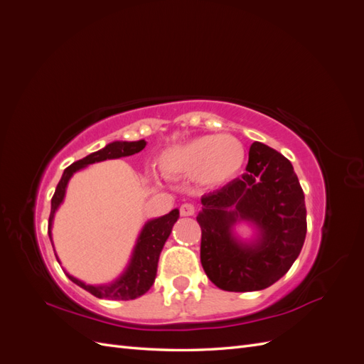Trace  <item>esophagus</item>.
<instances>
[{"instance_id":"34e87169","label":"esophagus","mask_w":364,"mask_h":364,"mask_svg":"<svg viewBox=\"0 0 364 364\" xmlns=\"http://www.w3.org/2000/svg\"><path fill=\"white\" fill-rule=\"evenodd\" d=\"M181 215H183V217H188V215H193L194 213H196V206L193 205V203H183L182 206H181Z\"/></svg>"}]
</instances>
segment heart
<instances>
[{
    "label": "heart",
    "instance_id": "heart-1",
    "mask_svg": "<svg viewBox=\"0 0 364 364\" xmlns=\"http://www.w3.org/2000/svg\"><path fill=\"white\" fill-rule=\"evenodd\" d=\"M245 159L241 142L230 135H205L162 153L161 170L171 178H196L206 185L226 182Z\"/></svg>",
    "mask_w": 364,
    "mask_h": 364
}]
</instances>
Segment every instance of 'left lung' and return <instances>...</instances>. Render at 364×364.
<instances>
[{"instance_id": "obj_1", "label": "left lung", "mask_w": 364, "mask_h": 364, "mask_svg": "<svg viewBox=\"0 0 364 364\" xmlns=\"http://www.w3.org/2000/svg\"><path fill=\"white\" fill-rule=\"evenodd\" d=\"M200 261L206 277L225 291L267 289L290 270L306 234V208L291 162L262 142L249 150L246 173L202 197ZM238 218L262 229L257 245L230 234Z\"/></svg>"}]
</instances>
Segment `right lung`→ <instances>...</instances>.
<instances>
[{"label":"right lung","instance_id":"obj_1","mask_svg":"<svg viewBox=\"0 0 364 364\" xmlns=\"http://www.w3.org/2000/svg\"><path fill=\"white\" fill-rule=\"evenodd\" d=\"M146 147V141H134V142H127V141H115L107 144L105 149L98 150L87 155L86 158L75 161L71 164L70 167L65 168L62 179L59 181L56 191L53 194L51 199V213L48 218V235L51 238V223H53V217L54 213H56L58 206L62 203L65 190H67V183L70 181L71 176L86 165L94 164V162H100L106 159H117V158H123V156H130L135 155V153L141 151ZM179 218V209H173V211L167 215L150 220V222L144 226V229L141 230V235L138 238V243L134 252V257H132V261L129 264L127 270L124 272L123 277L117 279L111 285H86L85 282L75 279L71 274L67 273V277L79 285V287L85 289L86 291H90L95 297H100V299H115V301H130V299H136V297L142 296L155 282L156 278V270H158V261L161 250L167 241L168 235L171 234V228L173 225L178 222ZM53 245V241H51ZM59 261V259H58Z\"/></svg>","mask_w":364,"mask_h":364}]
</instances>
